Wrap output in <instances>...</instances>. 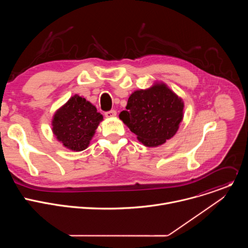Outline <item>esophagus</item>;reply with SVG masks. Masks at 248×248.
Here are the masks:
<instances>
[{
    "label": "esophagus",
    "mask_w": 248,
    "mask_h": 248,
    "mask_svg": "<svg viewBox=\"0 0 248 248\" xmlns=\"http://www.w3.org/2000/svg\"><path fill=\"white\" fill-rule=\"evenodd\" d=\"M116 116H117V112L115 110H112V111H109V112H106L105 113V117L108 118V119L115 118Z\"/></svg>",
    "instance_id": "esophagus-1"
}]
</instances>
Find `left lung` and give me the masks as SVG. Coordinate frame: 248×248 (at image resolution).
<instances>
[{
  "label": "left lung",
  "instance_id": "8db88e82",
  "mask_svg": "<svg viewBox=\"0 0 248 248\" xmlns=\"http://www.w3.org/2000/svg\"><path fill=\"white\" fill-rule=\"evenodd\" d=\"M184 108L182 97L166 83L155 81L146 89L133 91L119 117L139 142L147 147H158L179 130Z\"/></svg>",
  "mask_w": 248,
  "mask_h": 248
}]
</instances>
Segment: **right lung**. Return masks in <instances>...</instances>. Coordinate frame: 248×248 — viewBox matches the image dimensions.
Instances as JSON below:
<instances>
[{
	"label": "right lung",
	"instance_id": "1",
	"mask_svg": "<svg viewBox=\"0 0 248 248\" xmlns=\"http://www.w3.org/2000/svg\"><path fill=\"white\" fill-rule=\"evenodd\" d=\"M103 121L94 105L78 94L70 97L55 112L52 132L59 142L68 150H85L96 129Z\"/></svg>",
	"mask_w": 248,
	"mask_h": 248
}]
</instances>
